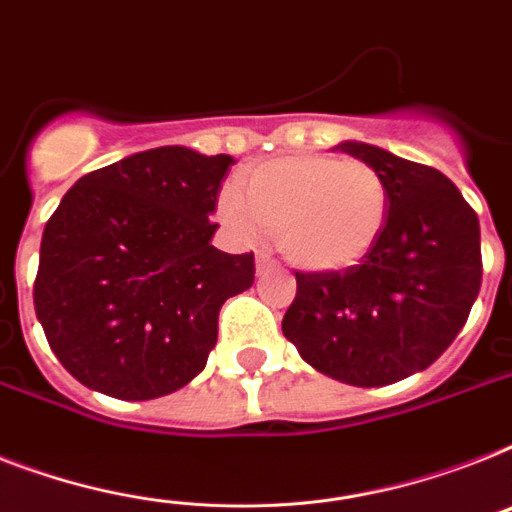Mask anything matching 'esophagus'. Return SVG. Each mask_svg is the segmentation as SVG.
Returning a JSON list of instances; mask_svg holds the SVG:
<instances>
[{
  "mask_svg": "<svg viewBox=\"0 0 512 512\" xmlns=\"http://www.w3.org/2000/svg\"><path fill=\"white\" fill-rule=\"evenodd\" d=\"M255 263H257V273H260V276H263V273H268V270L276 268V260H273L268 252H257Z\"/></svg>",
  "mask_w": 512,
  "mask_h": 512,
  "instance_id": "1",
  "label": "esophagus"
}]
</instances>
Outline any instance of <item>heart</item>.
<instances>
[{
	"mask_svg": "<svg viewBox=\"0 0 512 512\" xmlns=\"http://www.w3.org/2000/svg\"><path fill=\"white\" fill-rule=\"evenodd\" d=\"M218 215L239 236L263 228L299 270L336 273L371 255L389 218L384 176L363 160L278 157L249 170L244 191H220Z\"/></svg>",
	"mask_w": 512,
	"mask_h": 512,
	"instance_id": "1",
	"label": "heart"
}]
</instances>
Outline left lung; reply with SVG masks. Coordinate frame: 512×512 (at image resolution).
I'll list each match as a JSON object with an SVG mask.
<instances>
[{
  "label": "left lung",
  "instance_id": "left-lung-1",
  "mask_svg": "<svg viewBox=\"0 0 512 512\" xmlns=\"http://www.w3.org/2000/svg\"><path fill=\"white\" fill-rule=\"evenodd\" d=\"M336 149L384 176L386 228L363 263L297 273L281 328L323 376L386 386L426 371L468 321L481 289L479 218L436 168L363 141Z\"/></svg>",
  "mask_w": 512,
  "mask_h": 512
}]
</instances>
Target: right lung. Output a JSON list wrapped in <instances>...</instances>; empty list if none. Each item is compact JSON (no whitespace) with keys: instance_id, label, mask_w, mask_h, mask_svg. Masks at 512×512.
Wrapping results in <instances>:
<instances>
[{"instance_id":"add662e5","label":"right lung","mask_w":512,"mask_h":512,"mask_svg":"<svg viewBox=\"0 0 512 512\" xmlns=\"http://www.w3.org/2000/svg\"><path fill=\"white\" fill-rule=\"evenodd\" d=\"M231 155L157 147L91 170L41 236L33 305L65 371L115 400H155L202 373L223 302L255 255L210 244Z\"/></svg>"}]
</instances>
